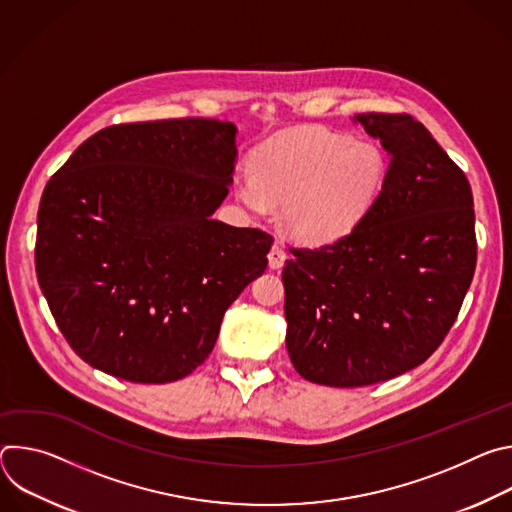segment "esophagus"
<instances>
[{"mask_svg":"<svg viewBox=\"0 0 512 512\" xmlns=\"http://www.w3.org/2000/svg\"><path fill=\"white\" fill-rule=\"evenodd\" d=\"M267 259H269V267H271V269H281V267H283V263H285V259H287V253H285V249L281 247V243H273V247H271L269 253H267Z\"/></svg>","mask_w":512,"mask_h":512,"instance_id":"1","label":"esophagus"}]
</instances>
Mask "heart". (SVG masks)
<instances>
[{"mask_svg": "<svg viewBox=\"0 0 512 512\" xmlns=\"http://www.w3.org/2000/svg\"><path fill=\"white\" fill-rule=\"evenodd\" d=\"M253 174L235 176L237 200L261 214L283 202L287 231L306 243L350 235L387 182V158L369 141L318 127L285 131L253 154Z\"/></svg>", "mask_w": 512, "mask_h": 512, "instance_id": "b5f03b06", "label": "heart"}]
</instances>
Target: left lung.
<instances>
[{
    "mask_svg": "<svg viewBox=\"0 0 512 512\" xmlns=\"http://www.w3.org/2000/svg\"><path fill=\"white\" fill-rule=\"evenodd\" d=\"M389 154L385 188L346 237L285 261V344L296 371L364 387L425 362L454 326L476 269L466 174L407 113H358Z\"/></svg>",
    "mask_w": 512,
    "mask_h": 512,
    "instance_id": "8db88e82",
    "label": "left lung"
}]
</instances>
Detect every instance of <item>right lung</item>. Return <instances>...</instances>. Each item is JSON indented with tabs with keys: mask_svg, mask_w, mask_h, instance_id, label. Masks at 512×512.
<instances>
[{
	"mask_svg": "<svg viewBox=\"0 0 512 512\" xmlns=\"http://www.w3.org/2000/svg\"><path fill=\"white\" fill-rule=\"evenodd\" d=\"M235 135L202 117L111 125L48 180L36 275L93 369L145 385L188 377L265 271L273 237L212 218L233 182Z\"/></svg>",
	"mask_w": 512,
	"mask_h": 512,
	"instance_id": "1",
	"label": "right lung"
}]
</instances>
